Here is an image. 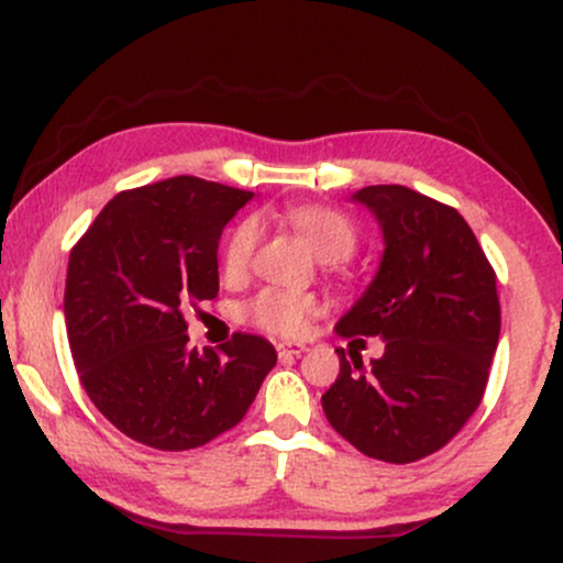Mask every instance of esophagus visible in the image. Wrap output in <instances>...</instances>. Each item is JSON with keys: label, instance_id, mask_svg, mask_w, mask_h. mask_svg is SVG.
Returning a JSON list of instances; mask_svg holds the SVG:
<instances>
[{"label": "esophagus", "instance_id": "34e87169", "mask_svg": "<svg viewBox=\"0 0 563 563\" xmlns=\"http://www.w3.org/2000/svg\"><path fill=\"white\" fill-rule=\"evenodd\" d=\"M301 352H307L303 344H277V354H280V357H299Z\"/></svg>", "mask_w": 563, "mask_h": 563}]
</instances>
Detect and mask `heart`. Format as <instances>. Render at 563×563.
Instances as JSON below:
<instances>
[{
    "instance_id": "1",
    "label": "heart",
    "mask_w": 563,
    "mask_h": 563,
    "mask_svg": "<svg viewBox=\"0 0 563 563\" xmlns=\"http://www.w3.org/2000/svg\"><path fill=\"white\" fill-rule=\"evenodd\" d=\"M286 219L307 238L322 262H344L357 249V228L352 224V219L341 211L328 209V206H294L286 211ZM256 238H260V228L254 219H245L230 232L222 251L224 273L241 275L249 267ZM243 312L256 328L267 333L301 335L307 331L309 320L322 312V301L318 296L299 294V290L264 288L245 303Z\"/></svg>"
}]
</instances>
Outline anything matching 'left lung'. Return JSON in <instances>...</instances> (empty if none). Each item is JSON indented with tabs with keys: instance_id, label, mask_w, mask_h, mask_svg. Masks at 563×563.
<instances>
[{
	"instance_id": "8db88e82",
	"label": "left lung",
	"mask_w": 563,
	"mask_h": 563,
	"mask_svg": "<svg viewBox=\"0 0 563 563\" xmlns=\"http://www.w3.org/2000/svg\"><path fill=\"white\" fill-rule=\"evenodd\" d=\"M352 200L378 219L384 256L335 333L380 335L386 349L371 365L335 349L341 373L322 410L367 457L412 463L442 450L482 402L500 339L495 269L452 206L402 185Z\"/></svg>"
}]
</instances>
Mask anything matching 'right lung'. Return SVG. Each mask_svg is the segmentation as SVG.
<instances>
[{"instance_id":"add662e5","label":"right lung","mask_w":563,"mask_h":563,"mask_svg":"<svg viewBox=\"0 0 563 563\" xmlns=\"http://www.w3.org/2000/svg\"><path fill=\"white\" fill-rule=\"evenodd\" d=\"M254 192L172 177L119 192L74 245L66 325L81 386L121 434L192 450L243 421L277 363L262 335L187 346V303L219 294L224 224Z\"/></svg>"}]
</instances>
